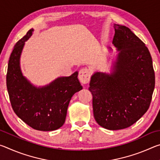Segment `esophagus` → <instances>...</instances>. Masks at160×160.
Segmentation results:
<instances>
[{
  "mask_svg": "<svg viewBox=\"0 0 160 160\" xmlns=\"http://www.w3.org/2000/svg\"><path fill=\"white\" fill-rule=\"evenodd\" d=\"M91 76L90 70L88 68H82L79 72V75H78V78H79L80 81L83 84H87L90 82Z\"/></svg>",
  "mask_w": 160,
  "mask_h": 160,
  "instance_id": "34e87169",
  "label": "esophagus"
}]
</instances>
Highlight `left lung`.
Listing matches in <instances>:
<instances>
[{
    "instance_id": "obj_1",
    "label": "left lung",
    "mask_w": 160,
    "mask_h": 160,
    "mask_svg": "<svg viewBox=\"0 0 160 160\" xmlns=\"http://www.w3.org/2000/svg\"><path fill=\"white\" fill-rule=\"evenodd\" d=\"M112 44L118 54L112 72L92 75L94 117L100 126L120 130L132 126L150 107L155 89L152 61L145 44L126 26L114 24Z\"/></svg>"
}]
</instances>
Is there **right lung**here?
<instances>
[{
  "mask_svg": "<svg viewBox=\"0 0 160 160\" xmlns=\"http://www.w3.org/2000/svg\"><path fill=\"white\" fill-rule=\"evenodd\" d=\"M33 32V29H29L15 45L8 66L7 89L13 111L24 122L38 131H55L64 124L71 97L82 87L78 71L42 88L35 87L23 76L20 56L25 42Z\"/></svg>",
  "mask_w": 160,
  "mask_h": 160,
  "instance_id": "1",
  "label": "right lung"
}]
</instances>
